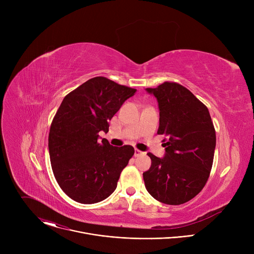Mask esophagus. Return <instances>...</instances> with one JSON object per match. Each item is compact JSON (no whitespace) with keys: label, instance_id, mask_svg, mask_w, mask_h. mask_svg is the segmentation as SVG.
I'll use <instances>...</instances> for the list:
<instances>
[{"label":"esophagus","instance_id":"34e87169","mask_svg":"<svg viewBox=\"0 0 254 254\" xmlns=\"http://www.w3.org/2000/svg\"><path fill=\"white\" fill-rule=\"evenodd\" d=\"M144 153L143 152H140L138 150H135L134 151V157H139V156H142Z\"/></svg>","mask_w":254,"mask_h":254}]
</instances>
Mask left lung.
I'll use <instances>...</instances> for the list:
<instances>
[{"label":"left lung","instance_id":"1","mask_svg":"<svg viewBox=\"0 0 254 254\" xmlns=\"http://www.w3.org/2000/svg\"><path fill=\"white\" fill-rule=\"evenodd\" d=\"M158 101V134H166L165 155L152 153L151 168L142 174L147 191L168 205L184 204L204 188L209 178L216 134L208 108L186 87L164 82L146 88Z\"/></svg>","mask_w":254,"mask_h":254}]
</instances>
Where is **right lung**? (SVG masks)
<instances>
[{
	"mask_svg": "<svg viewBox=\"0 0 254 254\" xmlns=\"http://www.w3.org/2000/svg\"><path fill=\"white\" fill-rule=\"evenodd\" d=\"M135 91L98 76L62 100L51 124L48 148L57 183L72 200L94 204L117 189L134 150L114 147L99 132L108 131V122Z\"/></svg>",
	"mask_w": 254,
	"mask_h": 254,
	"instance_id": "obj_1",
	"label": "right lung"
}]
</instances>
